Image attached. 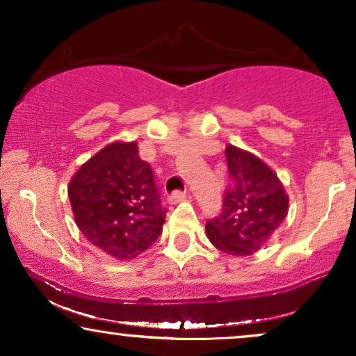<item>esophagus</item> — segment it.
<instances>
[{"label": "esophagus", "instance_id": "34e87169", "mask_svg": "<svg viewBox=\"0 0 356 356\" xmlns=\"http://www.w3.org/2000/svg\"><path fill=\"white\" fill-rule=\"evenodd\" d=\"M184 199H186V192H182V191H174L172 194L169 195V202H172V204L181 202V201H184Z\"/></svg>", "mask_w": 356, "mask_h": 356}]
</instances>
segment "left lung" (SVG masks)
<instances>
[{"label":"left lung","mask_w":356,"mask_h":356,"mask_svg":"<svg viewBox=\"0 0 356 356\" xmlns=\"http://www.w3.org/2000/svg\"><path fill=\"white\" fill-rule=\"evenodd\" d=\"M229 186L222 211L207 220L212 246L231 256L259 251L288 214V195L277 175L256 155L234 145L226 149Z\"/></svg>","instance_id":"8db88e82"}]
</instances>
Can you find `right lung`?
Segmentation results:
<instances>
[{
	"mask_svg": "<svg viewBox=\"0 0 356 356\" xmlns=\"http://www.w3.org/2000/svg\"><path fill=\"white\" fill-rule=\"evenodd\" d=\"M79 229L117 259H132L157 241L165 222L159 187L136 142H113L85 162L68 186Z\"/></svg>",
	"mask_w": 356,
	"mask_h": 356,
	"instance_id": "add662e5",
	"label": "right lung"
}]
</instances>
